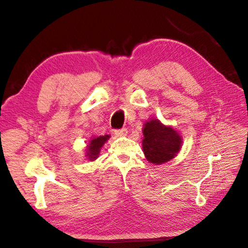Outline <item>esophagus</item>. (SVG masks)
I'll list each match as a JSON object with an SVG mask.
<instances>
[{"instance_id":"obj_1","label":"esophagus","mask_w":248,"mask_h":248,"mask_svg":"<svg viewBox=\"0 0 248 248\" xmlns=\"http://www.w3.org/2000/svg\"><path fill=\"white\" fill-rule=\"evenodd\" d=\"M115 134L117 137H123L127 134V129L126 128H122V129H116L115 130Z\"/></svg>"}]
</instances>
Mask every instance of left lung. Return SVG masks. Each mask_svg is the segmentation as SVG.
Listing matches in <instances>:
<instances>
[{
	"mask_svg": "<svg viewBox=\"0 0 248 248\" xmlns=\"http://www.w3.org/2000/svg\"><path fill=\"white\" fill-rule=\"evenodd\" d=\"M142 132V150L150 162L162 164L174 158L181 149V137L174 128L162 125L158 120L147 122Z\"/></svg>",
	"mask_w": 248,
	"mask_h": 248,
	"instance_id": "left-lung-1",
	"label": "left lung"
}]
</instances>
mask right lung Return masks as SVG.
<instances>
[{
    "label": "right lung",
    "mask_w": 248,
    "mask_h": 248,
    "mask_svg": "<svg viewBox=\"0 0 248 248\" xmlns=\"http://www.w3.org/2000/svg\"><path fill=\"white\" fill-rule=\"evenodd\" d=\"M109 139V136H104V137H98L96 139H93L88 144L87 149V157L90 160H95L97 157H98L100 148L104 145L108 140Z\"/></svg>",
    "instance_id": "right-lung-1"
}]
</instances>
